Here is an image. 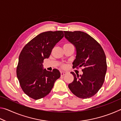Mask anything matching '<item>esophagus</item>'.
Returning a JSON list of instances; mask_svg holds the SVG:
<instances>
[{"mask_svg": "<svg viewBox=\"0 0 121 121\" xmlns=\"http://www.w3.org/2000/svg\"><path fill=\"white\" fill-rule=\"evenodd\" d=\"M66 74V73L65 72V71H61V76H63L65 75Z\"/></svg>", "mask_w": 121, "mask_h": 121, "instance_id": "34e87169", "label": "esophagus"}]
</instances>
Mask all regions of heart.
<instances>
[{"instance_id":"b5f03b06","label":"heart","mask_w":121,"mask_h":121,"mask_svg":"<svg viewBox=\"0 0 121 121\" xmlns=\"http://www.w3.org/2000/svg\"><path fill=\"white\" fill-rule=\"evenodd\" d=\"M70 45V44H69V43H65V44H64V45H63V46H65V45Z\"/></svg>"}]
</instances>
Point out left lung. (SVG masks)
<instances>
[{
  "label": "left lung",
  "mask_w": 121,
  "mask_h": 121,
  "mask_svg": "<svg viewBox=\"0 0 121 121\" xmlns=\"http://www.w3.org/2000/svg\"><path fill=\"white\" fill-rule=\"evenodd\" d=\"M65 37L75 46L76 57L73 68L82 67L83 74H75L68 87L77 97H92L101 87L107 71L105 52L100 45L89 35L80 31H64Z\"/></svg>",
  "instance_id": "obj_1"
}]
</instances>
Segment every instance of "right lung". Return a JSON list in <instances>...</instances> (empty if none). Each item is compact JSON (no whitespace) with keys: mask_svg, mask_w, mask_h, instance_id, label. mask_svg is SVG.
I'll use <instances>...</instances> for the list:
<instances>
[{"mask_svg":"<svg viewBox=\"0 0 121 121\" xmlns=\"http://www.w3.org/2000/svg\"><path fill=\"white\" fill-rule=\"evenodd\" d=\"M63 36L62 31L42 32L30 40L20 53L16 75L22 90L32 99L38 100L48 95L60 77L58 69L46 70L43 63Z\"/></svg>","mask_w":121,"mask_h":121,"instance_id":"add662e5","label":"right lung"}]
</instances>
